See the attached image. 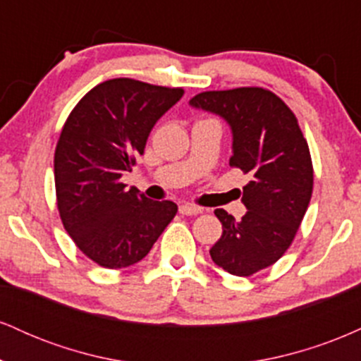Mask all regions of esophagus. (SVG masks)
<instances>
[{"label": "esophagus", "mask_w": 361, "mask_h": 361, "mask_svg": "<svg viewBox=\"0 0 361 361\" xmlns=\"http://www.w3.org/2000/svg\"><path fill=\"white\" fill-rule=\"evenodd\" d=\"M180 214L197 215V214H202V209H200V207L192 205V204H183V205H180Z\"/></svg>", "instance_id": "1"}]
</instances>
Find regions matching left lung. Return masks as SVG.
<instances>
[{
  "instance_id": "8db88e82",
  "label": "left lung",
  "mask_w": 361,
  "mask_h": 361,
  "mask_svg": "<svg viewBox=\"0 0 361 361\" xmlns=\"http://www.w3.org/2000/svg\"><path fill=\"white\" fill-rule=\"evenodd\" d=\"M195 109L221 115L233 130L229 164L250 175L243 188L247 212L235 221L215 210L222 235L210 250L214 263L235 276H251L288 250L312 197L314 169L297 117L270 90L204 91Z\"/></svg>"
}]
</instances>
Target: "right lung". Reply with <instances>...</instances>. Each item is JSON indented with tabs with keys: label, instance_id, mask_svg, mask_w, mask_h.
<instances>
[{
	"label": "right lung",
	"instance_id": "add662e5",
	"mask_svg": "<svg viewBox=\"0 0 361 361\" xmlns=\"http://www.w3.org/2000/svg\"><path fill=\"white\" fill-rule=\"evenodd\" d=\"M183 93L115 78L90 90L62 127L54 154L57 209L74 244L103 268L142 259L178 212L173 202L127 190L122 176Z\"/></svg>",
	"mask_w": 361,
	"mask_h": 361
}]
</instances>
